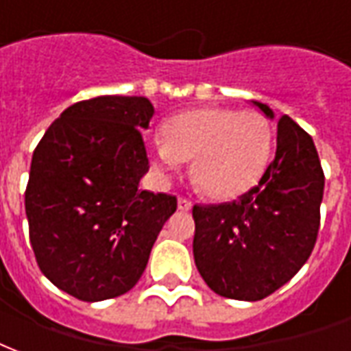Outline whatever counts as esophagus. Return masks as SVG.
I'll use <instances>...</instances> for the list:
<instances>
[{
    "label": "esophagus",
    "mask_w": 351,
    "mask_h": 351,
    "mask_svg": "<svg viewBox=\"0 0 351 351\" xmlns=\"http://www.w3.org/2000/svg\"><path fill=\"white\" fill-rule=\"evenodd\" d=\"M193 206V202L189 201V199H184V197H178V210H182V212H188Z\"/></svg>",
    "instance_id": "1"
}]
</instances>
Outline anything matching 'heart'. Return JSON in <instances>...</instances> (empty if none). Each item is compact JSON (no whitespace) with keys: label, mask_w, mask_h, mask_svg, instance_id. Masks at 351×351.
Here are the masks:
<instances>
[{"label":"heart","mask_w":351,"mask_h":351,"mask_svg":"<svg viewBox=\"0 0 351 351\" xmlns=\"http://www.w3.org/2000/svg\"><path fill=\"white\" fill-rule=\"evenodd\" d=\"M160 169L191 162V178L215 201H230L255 188L268 169L274 128L261 111L202 108L171 117L163 137L149 143Z\"/></svg>","instance_id":"b5f03b06"}]
</instances>
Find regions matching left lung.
I'll return each instance as SVG.
<instances>
[{
	"mask_svg": "<svg viewBox=\"0 0 351 351\" xmlns=\"http://www.w3.org/2000/svg\"><path fill=\"white\" fill-rule=\"evenodd\" d=\"M258 110L275 119L266 104ZM324 171L313 137L288 115L277 121V150L258 186L232 202L193 206V256L215 294L258 301L287 285L313 253Z\"/></svg>",
	"mask_w": 351,
	"mask_h": 351,
	"instance_id": "1",
	"label": "left lung"
}]
</instances>
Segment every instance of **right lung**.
I'll use <instances>...</instances> for the list:
<instances>
[{
	"label": "right lung",
	"instance_id": "add662e5",
	"mask_svg": "<svg viewBox=\"0 0 351 351\" xmlns=\"http://www.w3.org/2000/svg\"><path fill=\"white\" fill-rule=\"evenodd\" d=\"M145 96H96L70 106L33 152L25 189L40 271L82 301L136 287L176 197L139 189L149 171Z\"/></svg>",
	"mask_w": 351,
	"mask_h": 351
}]
</instances>
